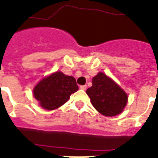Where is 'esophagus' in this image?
Instances as JSON below:
<instances>
[{
  "label": "esophagus",
  "instance_id": "obj_1",
  "mask_svg": "<svg viewBox=\"0 0 158 158\" xmlns=\"http://www.w3.org/2000/svg\"><path fill=\"white\" fill-rule=\"evenodd\" d=\"M79 88H80L81 89H83V90H86L87 86L86 85H81V86H79Z\"/></svg>",
  "mask_w": 158,
  "mask_h": 158
}]
</instances>
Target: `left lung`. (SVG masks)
Masks as SVG:
<instances>
[{
	"label": "left lung",
	"mask_w": 158,
	"mask_h": 158,
	"mask_svg": "<svg viewBox=\"0 0 158 158\" xmlns=\"http://www.w3.org/2000/svg\"><path fill=\"white\" fill-rule=\"evenodd\" d=\"M93 86L87 89L92 105L105 116H115L122 112L127 104L126 93L115 81L99 72L92 80Z\"/></svg>",
	"instance_id": "left-lung-1"
}]
</instances>
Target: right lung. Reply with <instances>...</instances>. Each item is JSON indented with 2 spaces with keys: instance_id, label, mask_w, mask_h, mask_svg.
<instances>
[{
  "instance_id": "add662e5",
  "label": "right lung",
  "mask_w": 158,
  "mask_h": 158,
  "mask_svg": "<svg viewBox=\"0 0 158 158\" xmlns=\"http://www.w3.org/2000/svg\"><path fill=\"white\" fill-rule=\"evenodd\" d=\"M79 87L74 77L57 71L43 78L33 89V96L46 110H55L61 106Z\"/></svg>"
}]
</instances>
